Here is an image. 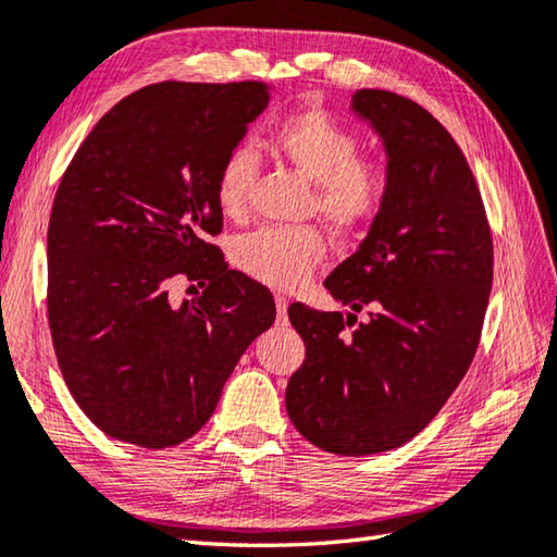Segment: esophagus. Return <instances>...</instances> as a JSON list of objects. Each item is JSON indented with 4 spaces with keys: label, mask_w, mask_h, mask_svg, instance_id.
<instances>
[{
    "label": "esophagus",
    "mask_w": 557,
    "mask_h": 557,
    "mask_svg": "<svg viewBox=\"0 0 557 557\" xmlns=\"http://www.w3.org/2000/svg\"><path fill=\"white\" fill-rule=\"evenodd\" d=\"M275 307H277V315H280V321H285V315H287V307H289V299H287V297H282V294H275Z\"/></svg>",
    "instance_id": "obj_1"
}]
</instances>
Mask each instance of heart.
<instances>
[{
	"instance_id": "1",
	"label": "heart",
	"mask_w": 557,
	"mask_h": 557,
	"mask_svg": "<svg viewBox=\"0 0 557 557\" xmlns=\"http://www.w3.org/2000/svg\"><path fill=\"white\" fill-rule=\"evenodd\" d=\"M272 149L313 183V207L343 234L362 232L386 207L391 173L374 159H359V139L319 106L301 108L272 129ZM256 176L248 149L228 151L216 171L220 210L242 220ZM325 238L313 226H263L236 244V263L246 275L277 289H297L323 263Z\"/></svg>"
}]
</instances>
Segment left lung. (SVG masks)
Masks as SVG:
<instances>
[{"label": "left lung", "mask_w": 557, "mask_h": 557, "mask_svg": "<svg viewBox=\"0 0 557 557\" xmlns=\"http://www.w3.org/2000/svg\"><path fill=\"white\" fill-rule=\"evenodd\" d=\"M352 111L384 141L391 173L367 238L325 277L352 313L287 311L307 345L289 420L337 456L396 449L428 428L473 362L493 287L481 190L446 127L394 91L359 89ZM364 308L370 321L357 324Z\"/></svg>", "instance_id": "left-lung-1"}]
</instances>
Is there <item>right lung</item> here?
<instances>
[{
  "label": "right lung",
  "mask_w": 557,
  "mask_h": 557,
  "mask_svg": "<svg viewBox=\"0 0 557 557\" xmlns=\"http://www.w3.org/2000/svg\"><path fill=\"white\" fill-rule=\"evenodd\" d=\"M263 82H161L115 103L76 149L48 226V323L70 394L108 437L190 440L226 379L275 323L268 287L207 236L216 171L265 111ZM176 276L202 281L173 308Z\"/></svg>",
  "instance_id": "obj_1"
}]
</instances>
